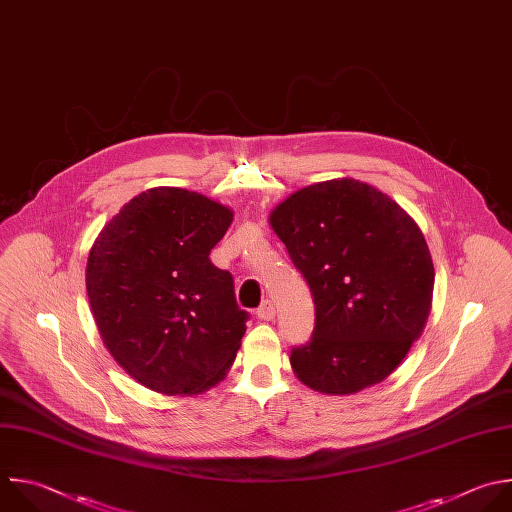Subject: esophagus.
<instances>
[{"mask_svg": "<svg viewBox=\"0 0 512 512\" xmlns=\"http://www.w3.org/2000/svg\"><path fill=\"white\" fill-rule=\"evenodd\" d=\"M257 317L259 319H263V321H271L273 317H275V305H273V301L271 299H265L259 307H257Z\"/></svg>", "mask_w": 512, "mask_h": 512, "instance_id": "34e87169", "label": "esophagus"}]
</instances>
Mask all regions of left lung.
<instances>
[{
  "label": "left lung",
  "instance_id": "1",
  "mask_svg": "<svg viewBox=\"0 0 512 512\" xmlns=\"http://www.w3.org/2000/svg\"><path fill=\"white\" fill-rule=\"evenodd\" d=\"M271 227L315 303L309 342L289 356L297 378L333 396L386 380L430 313L434 267L418 225L378 189L337 179L293 193Z\"/></svg>",
  "mask_w": 512,
  "mask_h": 512
}]
</instances>
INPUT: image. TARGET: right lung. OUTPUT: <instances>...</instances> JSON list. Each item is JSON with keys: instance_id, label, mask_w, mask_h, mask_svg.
I'll use <instances>...</instances> for the list:
<instances>
[{"instance_id": "right-lung-1", "label": "right lung", "mask_w": 512, "mask_h": 512, "mask_svg": "<svg viewBox=\"0 0 512 512\" xmlns=\"http://www.w3.org/2000/svg\"><path fill=\"white\" fill-rule=\"evenodd\" d=\"M231 221V209L199 193L150 189L90 251L86 289L104 346L154 392L199 394L237 356L249 313L233 275L209 257Z\"/></svg>"}]
</instances>
